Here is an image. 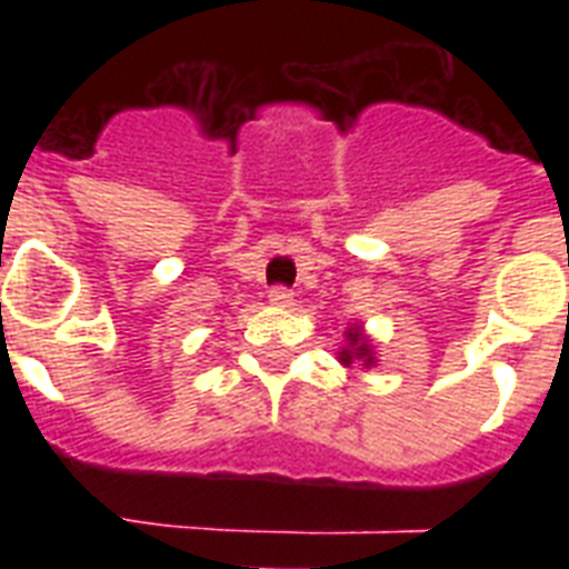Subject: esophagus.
<instances>
[{
  "label": "esophagus",
  "instance_id": "esophagus-1",
  "mask_svg": "<svg viewBox=\"0 0 569 569\" xmlns=\"http://www.w3.org/2000/svg\"><path fill=\"white\" fill-rule=\"evenodd\" d=\"M292 298L295 295L289 292L286 286H274V289L268 292V301L274 303V307H289V303H292Z\"/></svg>",
  "mask_w": 569,
  "mask_h": 569
}]
</instances>
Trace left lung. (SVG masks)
Listing matches in <instances>:
<instances>
[{
    "label": "left lung",
    "instance_id": "8db88e82",
    "mask_svg": "<svg viewBox=\"0 0 569 569\" xmlns=\"http://www.w3.org/2000/svg\"><path fill=\"white\" fill-rule=\"evenodd\" d=\"M348 346L339 351V363L342 366H355V363H363L366 369L375 366V355H372V342L366 337L360 328H351L346 333Z\"/></svg>",
    "mask_w": 569,
    "mask_h": 569
}]
</instances>
